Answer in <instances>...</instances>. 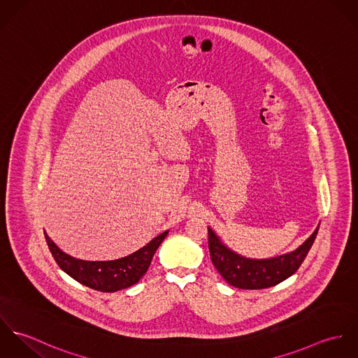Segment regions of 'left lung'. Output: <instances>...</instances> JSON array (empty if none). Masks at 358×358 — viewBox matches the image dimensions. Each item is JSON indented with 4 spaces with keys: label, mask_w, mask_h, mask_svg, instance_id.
I'll return each mask as SVG.
<instances>
[{
    "label": "left lung",
    "mask_w": 358,
    "mask_h": 358,
    "mask_svg": "<svg viewBox=\"0 0 358 358\" xmlns=\"http://www.w3.org/2000/svg\"><path fill=\"white\" fill-rule=\"evenodd\" d=\"M317 231L318 227L296 251L264 260H252L234 254L220 243L210 229H208V248L213 266L230 285L241 289H263L282 282L298 271Z\"/></svg>",
    "instance_id": "left-lung-1"
}]
</instances>
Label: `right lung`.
<instances>
[{
  "label": "right lung",
  "instance_id": "add662e5",
  "mask_svg": "<svg viewBox=\"0 0 358 358\" xmlns=\"http://www.w3.org/2000/svg\"><path fill=\"white\" fill-rule=\"evenodd\" d=\"M44 234L53 259L64 273L92 289L101 292H115L136 284L145 275L157 248L164 241L168 231H164L132 255L106 262L80 260L67 255L57 248L45 231Z\"/></svg>",
  "mask_w": 358,
  "mask_h": 358
}]
</instances>
